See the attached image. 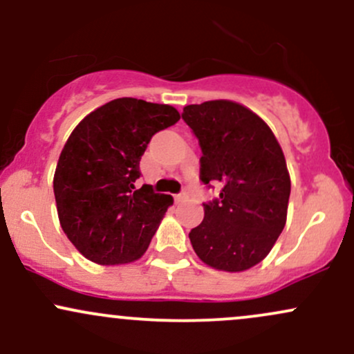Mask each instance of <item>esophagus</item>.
Returning a JSON list of instances; mask_svg holds the SVG:
<instances>
[{
	"label": "esophagus",
	"mask_w": 354,
	"mask_h": 354,
	"mask_svg": "<svg viewBox=\"0 0 354 354\" xmlns=\"http://www.w3.org/2000/svg\"><path fill=\"white\" fill-rule=\"evenodd\" d=\"M174 200H176L178 203H180V201H185V200H188V193H186V191H183V193L176 194V196H174Z\"/></svg>",
	"instance_id": "esophagus-1"
}]
</instances>
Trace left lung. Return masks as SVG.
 Returning a JSON list of instances; mask_svg holds the SVG:
<instances>
[{
	"mask_svg": "<svg viewBox=\"0 0 354 354\" xmlns=\"http://www.w3.org/2000/svg\"><path fill=\"white\" fill-rule=\"evenodd\" d=\"M200 141V178L223 186L189 241L205 265L239 273L266 258L286 225L291 180L281 146L256 113L230 100L183 108Z\"/></svg>",
	"mask_w": 354,
	"mask_h": 354,
	"instance_id": "8db88e82",
	"label": "left lung"
}]
</instances>
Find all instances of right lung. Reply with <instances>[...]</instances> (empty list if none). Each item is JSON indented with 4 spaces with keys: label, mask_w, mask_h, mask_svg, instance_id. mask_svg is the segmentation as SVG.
Returning <instances> with one entry per match:
<instances>
[{
    "label": "right lung",
    "mask_w": 354,
    "mask_h": 354,
    "mask_svg": "<svg viewBox=\"0 0 354 354\" xmlns=\"http://www.w3.org/2000/svg\"><path fill=\"white\" fill-rule=\"evenodd\" d=\"M169 104L118 98L80 121L56 165L53 189L64 234L96 265H126L146 253L173 196L136 189L154 133L173 126Z\"/></svg>",
    "instance_id": "1"
}]
</instances>
